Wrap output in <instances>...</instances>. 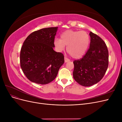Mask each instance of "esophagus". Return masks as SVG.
<instances>
[{
    "mask_svg": "<svg viewBox=\"0 0 122 122\" xmlns=\"http://www.w3.org/2000/svg\"><path fill=\"white\" fill-rule=\"evenodd\" d=\"M70 61L69 59H68V58H67V57H65V62H68V61Z\"/></svg>",
    "mask_w": 122,
    "mask_h": 122,
    "instance_id": "obj_1",
    "label": "esophagus"
}]
</instances>
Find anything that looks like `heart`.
Returning <instances> with one entry per match:
<instances>
[{
	"instance_id": "1",
	"label": "heart",
	"mask_w": 122,
	"mask_h": 122,
	"mask_svg": "<svg viewBox=\"0 0 122 122\" xmlns=\"http://www.w3.org/2000/svg\"><path fill=\"white\" fill-rule=\"evenodd\" d=\"M90 43V36L84 31L68 30L62 32L61 39H55L54 44L59 51L67 46V51L74 58L81 57L86 53Z\"/></svg>"
}]
</instances>
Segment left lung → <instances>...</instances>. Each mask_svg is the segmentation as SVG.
<instances>
[{
    "instance_id": "1",
    "label": "left lung",
    "mask_w": 122,
    "mask_h": 122,
    "mask_svg": "<svg viewBox=\"0 0 122 122\" xmlns=\"http://www.w3.org/2000/svg\"><path fill=\"white\" fill-rule=\"evenodd\" d=\"M90 36V48L86 54L80 60L73 61L74 79L84 86H90L99 82L108 66V51L105 43L91 31Z\"/></svg>"
}]
</instances>
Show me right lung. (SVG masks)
Instances as JSON below:
<instances>
[{
    "label": "right lung",
    "instance_id": "obj_1",
    "mask_svg": "<svg viewBox=\"0 0 122 122\" xmlns=\"http://www.w3.org/2000/svg\"><path fill=\"white\" fill-rule=\"evenodd\" d=\"M58 27L42 28L29 35L20 51V66L32 82L46 84L53 81L64 63V54L53 50Z\"/></svg>",
    "mask_w": 122,
    "mask_h": 122
}]
</instances>
